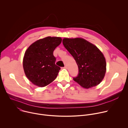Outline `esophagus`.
I'll return each mask as SVG.
<instances>
[{
    "label": "esophagus",
    "mask_w": 128,
    "mask_h": 128,
    "mask_svg": "<svg viewBox=\"0 0 128 128\" xmlns=\"http://www.w3.org/2000/svg\"><path fill=\"white\" fill-rule=\"evenodd\" d=\"M62 68H63V69H67V67L66 66H64V67H63Z\"/></svg>",
    "instance_id": "34e87169"
}]
</instances>
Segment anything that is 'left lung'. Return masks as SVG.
I'll return each mask as SVG.
<instances>
[{
    "label": "left lung",
    "instance_id": "left-lung-1",
    "mask_svg": "<svg viewBox=\"0 0 128 128\" xmlns=\"http://www.w3.org/2000/svg\"><path fill=\"white\" fill-rule=\"evenodd\" d=\"M62 42L78 67V75L74 80L85 88L98 85L106 71V60L101 51L82 38H64Z\"/></svg>",
    "mask_w": 128,
    "mask_h": 128
}]
</instances>
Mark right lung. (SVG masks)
Listing matches in <instances>:
<instances>
[{"label":"right lung","instance_id":"obj_1","mask_svg":"<svg viewBox=\"0 0 128 128\" xmlns=\"http://www.w3.org/2000/svg\"><path fill=\"white\" fill-rule=\"evenodd\" d=\"M61 42V38L48 36L35 42L25 51L23 69L26 77L34 85L44 87L57 78L61 68L55 64L53 52Z\"/></svg>","mask_w":128,"mask_h":128}]
</instances>
